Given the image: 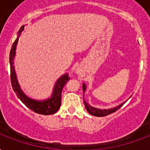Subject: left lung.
<instances>
[{
	"instance_id": "left-lung-1",
	"label": "left lung",
	"mask_w": 150,
	"mask_h": 150,
	"mask_svg": "<svg viewBox=\"0 0 150 150\" xmlns=\"http://www.w3.org/2000/svg\"><path fill=\"white\" fill-rule=\"evenodd\" d=\"M82 89H83V93H85V91H86V83H83V84H82ZM130 97H129V98H130ZM83 102H84L86 109V110L89 112V114L96 117H104L108 115V114L114 113V112H115L116 110H117L120 107H121L122 106H123V104L126 102V101L121 103V104L117 105V107H113V108H109V109H103V110L99 109V108H96V107H93V106H91V105L89 104V103H87L86 101L85 100L84 96H83Z\"/></svg>"
}]
</instances>
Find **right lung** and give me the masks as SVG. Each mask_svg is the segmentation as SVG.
<instances>
[{
  "label": "right lung",
  "mask_w": 150,
  "mask_h": 150,
  "mask_svg": "<svg viewBox=\"0 0 150 150\" xmlns=\"http://www.w3.org/2000/svg\"><path fill=\"white\" fill-rule=\"evenodd\" d=\"M24 28L25 25H22L20 28L19 31L18 33V37L13 43L10 51L9 62H10L11 68V81L13 90L15 91L18 99L33 111L36 112L37 114H43V115H50V114H55L61 107V92H62L64 86L69 80V76H68V73H66V74L61 75V77L57 80L54 86L53 93L49 98L45 99L43 100H38L30 98L27 96L26 94H25L24 92L22 91V89H21L19 83L18 82L17 75H16L15 66H14V59H15V57L16 47H17L20 35L22 33V32L24 30Z\"/></svg>",
  "instance_id": "1"
}]
</instances>
